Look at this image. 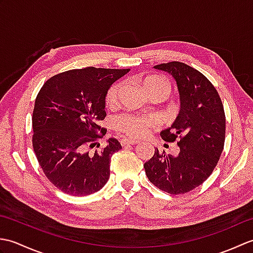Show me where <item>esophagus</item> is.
<instances>
[{
    "instance_id": "esophagus-1",
    "label": "esophagus",
    "mask_w": 253,
    "mask_h": 253,
    "mask_svg": "<svg viewBox=\"0 0 253 253\" xmlns=\"http://www.w3.org/2000/svg\"><path fill=\"white\" fill-rule=\"evenodd\" d=\"M139 141H136V140H129V139H122V146L126 147V146H132V144H137Z\"/></svg>"
}]
</instances>
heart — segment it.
<instances>
[{
	"mask_svg": "<svg viewBox=\"0 0 253 253\" xmlns=\"http://www.w3.org/2000/svg\"><path fill=\"white\" fill-rule=\"evenodd\" d=\"M136 83L149 99L152 96H162L169 90L168 82L158 75H143L137 79ZM121 89V83H114L110 85L104 98L106 106L112 107L116 104ZM152 120L149 117L124 114L116 118L114 125L116 129L123 135L131 139H137L142 137L152 126Z\"/></svg>",
	"mask_w": 253,
	"mask_h": 253,
	"instance_id": "obj_1",
	"label": "heart"
}]
</instances>
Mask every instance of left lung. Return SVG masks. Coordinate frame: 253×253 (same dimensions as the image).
I'll return each mask as SVG.
<instances>
[{
	"mask_svg": "<svg viewBox=\"0 0 253 253\" xmlns=\"http://www.w3.org/2000/svg\"><path fill=\"white\" fill-rule=\"evenodd\" d=\"M175 79L180 110L169 128L161 131L164 141L178 140L176 157L160 153L144 163L149 180L170 195L186 193L200 186L218 162L225 142V113L221 98L210 80L180 62L155 65Z\"/></svg>",
	"mask_w": 253,
	"mask_h": 253,
	"instance_id": "1",
	"label": "left lung"
}]
</instances>
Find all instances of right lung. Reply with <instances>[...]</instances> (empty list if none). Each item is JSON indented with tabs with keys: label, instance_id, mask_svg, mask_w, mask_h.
<instances>
[{
	"label": "right lung",
	"instance_id": "obj_1",
	"mask_svg": "<svg viewBox=\"0 0 253 253\" xmlns=\"http://www.w3.org/2000/svg\"><path fill=\"white\" fill-rule=\"evenodd\" d=\"M126 69H72L42 85L32 114V146L42 170L67 195L99 191L110 178L112 155L122 149L110 138L106 147L90 154L87 148L106 132L99 123L106 116L105 93L129 72Z\"/></svg>",
	"mask_w": 253,
	"mask_h": 253
}]
</instances>
